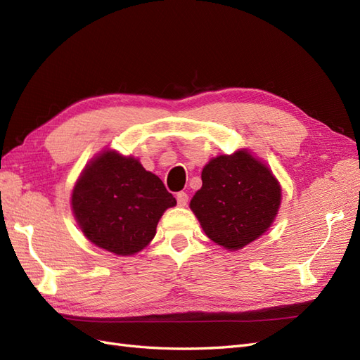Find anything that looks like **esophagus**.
<instances>
[{
    "instance_id": "1",
    "label": "esophagus",
    "mask_w": 360,
    "mask_h": 360,
    "mask_svg": "<svg viewBox=\"0 0 360 360\" xmlns=\"http://www.w3.org/2000/svg\"><path fill=\"white\" fill-rule=\"evenodd\" d=\"M176 198H177V202H179L180 207H184V205L188 204V201H189V197H188L186 192H179Z\"/></svg>"
}]
</instances>
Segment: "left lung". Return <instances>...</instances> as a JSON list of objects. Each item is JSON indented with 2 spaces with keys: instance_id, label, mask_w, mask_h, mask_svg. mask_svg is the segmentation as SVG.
<instances>
[{
  "instance_id": "8db88e82",
  "label": "left lung",
  "mask_w": 360,
  "mask_h": 360,
  "mask_svg": "<svg viewBox=\"0 0 360 360\" xmlns=\"http://www.w3.org/2000/svg\"><path fill=\"white\" fill-rule=\"evenodd\" d=\"M201 180L191 210L214 243L238 250L274 224L281 205V186L267 165L248 150L212 159Z\"/></svg>"
}]
</instances>
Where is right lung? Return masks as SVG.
Returning a JSON list of instances; mask_svg holds the SVG:
<instances>
[{
	"label": "right lung",
	"instance_id": "obj_1",
	"mask_svg": "<svg viewBox=\"0 0 360 360\" xmlns=\"http://www.w3.org/2000/svg\"><path fill=\"white\" fill-rule=\"evenodd\" d=\"M176 198L139 160L106 150L86 165L72 193V210L84 236L115 255H134L156 234Z\"/></svg>",
	"mask_w": 360,
	"mask_h": 360
}]
</instances>
